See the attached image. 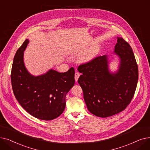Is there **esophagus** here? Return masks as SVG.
Segmentation results:
<instances>
[{
  "instance_id": "obj_1",
  "label": "esophagus",
  "mask_w": 150,
  "mask_h": 150,
  "mask_svg": "<svg viewBox=\"0 0 150 150\" xmlns=\"http://www.w3.org/2000/svg\"><path fill=\"white\" fill-rule=\"evenodd\" d=\"M80 73H78V72H76V73H75V75H74V78H75V80H76V81H77V80H78V79H79V76H80Z\"/></svg>"
}]
</instances>
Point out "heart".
Masks as SVG:
<instances>
[{
  "label": "heart",
  "mask_w": 150,
  "mask_h": 150,
  "mask_svg": "<svg viewBox=\"0 0 150 150\" xmlns=\"http://www.w3.org/2000/svg\"><path fill=\"white\" fill-rule=\"evenodd\" d=\"M98 52V48L96 46L93 47L87 51L84 52L79 59L80 61L82 62H88L91 60L93 59H94L96 55H97V53Z\"/></svg>",
  "instance_id": "b5f03b06"
}]
</instances>
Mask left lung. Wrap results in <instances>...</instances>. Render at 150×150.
I'll list each match as a JSON object with an SVG mask.
<instances>
[{"label": "left lung", "instance_id": "8db88e82", "mask_svg": "<svg viewBox=\"0 0 150 150\" xmlns=\"http://www.w3.org/2000/svg\"><path fill=\"white\" fill-rule=\"evenodd\" d=\"M114 53L120 59L116 73L109 71L105 55L96 57L77 68L82 73L78 83L88 110L99 117H108L124 110L137 87L138 66L131 46L123 38L118 37Z\"/></svg>", "mask_w": 150, "mask_h": 150}]
</instances>
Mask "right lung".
<instances>
[{
	"label": "right lung",
	"instance_id": "obj_1",
	"mask_svg": "<svg viewBox=\"0 0 150 150\" xmlns=\"http://www.w3.org/2000/svg\"><path fill=\"white\" fill-rule=\"evenodd\" d=\"M28 43L26 39L14 57L11 73L13 93L24 109L33 117L52 120L65 110V97L75 83L74 69L59 73L50 69L46 74L33 76L24 63V51Z\"/></svg>",
	"mask_w": 150,
	"mask_h": 150
}]
</instances>
